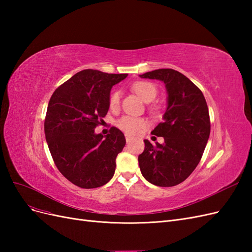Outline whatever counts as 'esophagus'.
<instances>
[{
	"instance_id": "esophagus-1",
	"label": "esophagus",
	"mask_w": 252,
	"mask_h": 252,
	"mask_svg": "<svg viewBox=\"0 0 252 252\" xmlns=\"http://www.w3.org/2000/svg\"><path fill=\"white\" fill-rule=\"evenodd\" d=\"M125 139H126V142H127V143H129V142H130V141L132 140V136H131L130 134L126 133V134H125Z\"/></svg>"
}]
</instances>
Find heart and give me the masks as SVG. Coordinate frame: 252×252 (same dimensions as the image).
<instances>
[{"label":"heart","mask_w":252,"mask_h":252,"mask_svg":"<svg viewBox=\"0 0 252 252\" xmlns=\"http://www.w3.org/2000/svg\"><path fill=\"white\" fill-rule=\"evenodd\" d=\"M132 89L135 91L136 94H138L143 101L145 102H152L156 98L157 94H158V89L156 87L155 84H152L150 82H136L132 85ZM120 91L114 90L111 93L110 97H109V107L112 110H116L119 108L120 105ZM118 127L123 130L126 133H136L140 131L141 129H143L145 126H146V121L144 119L140 118H133V117H129L125 116L123 118H121L118 121Z\"/></svg>","instance_id":"1"}]
</instances>
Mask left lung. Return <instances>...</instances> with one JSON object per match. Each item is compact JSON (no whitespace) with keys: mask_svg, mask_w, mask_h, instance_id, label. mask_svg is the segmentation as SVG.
Masks as SVG:
<instances>
[{"mask_svg":"<svg viewBox=\"0 0 252 252\" xmlns=\"http://www.w3.org/2000/svg\"><path fill=\"white\" fill-rule=\"evenodd\" d=\"M143 79L165 84L167 107L151 133L164 143L152 145L144 140L139 156L143 177L151 184L171 187L184 182L200 163L210 134L209 111L202 91L181 72L162 68L140 74Z\"/></svg>","mask_w":252,"mask_h":252,"instance_id":"8db88e82","label":"left lung"}]
</instances>
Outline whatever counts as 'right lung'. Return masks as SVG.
<instances>
[{
    "label": "right lung",
    "mask_w": 252,
    "mask_h": 252,
    "mask_svg": "<svg viewBox=\"0 0 252 252\" xmlns=\"http://www.w3.org/2000/svg\"><path fill=\"white\" fill-rule=\"evenodd\" d=\"M127 73L82 70L51 95L45 119V138L56 166L81 188L101 187L112 179L116 158L126 140L120 129L94 132L109 109L110 90Z\"/></svg>",
    "instance_id": "obj_1"
}]
</instances>
